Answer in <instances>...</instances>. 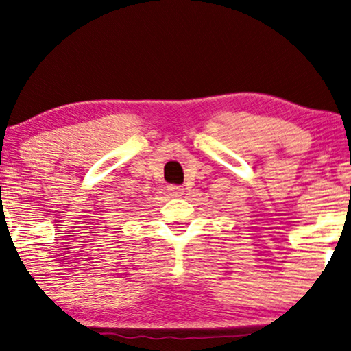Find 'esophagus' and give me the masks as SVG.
<instances>
[{
    "instance_id": "34e87169",
    "label": "esophagus",
    "mask_w": 351,
    "mask_h": 351,
    "mask_svg": "<svg viewBox=\"0 0 351 351\" xmlns=\"http://www.w3.org/2000/svg\"><path fill=\"white\" fill-rule=\"evenodd\" d=\"M167 189L170 191V194H171L173 197H180V196H183V194H184V188H183V186L170 184V186H167Z\"/></svg>"
}]
</instances>
